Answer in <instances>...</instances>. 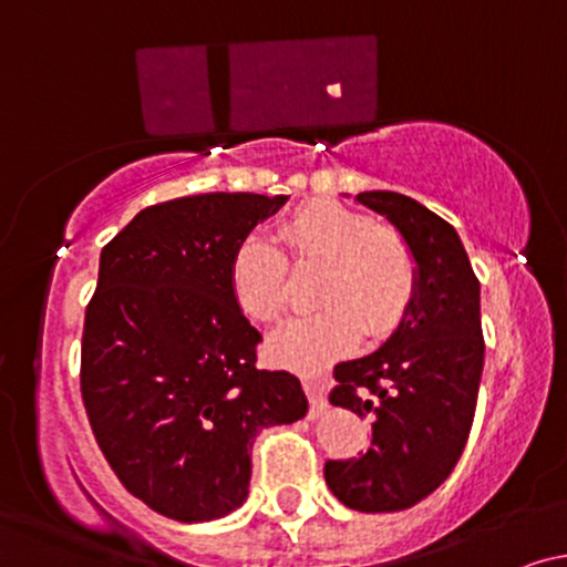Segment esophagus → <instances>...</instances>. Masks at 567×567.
Returning <instances> with one entry per match:
<instances>
[{
  "label": "esophagus",
  "mask_w": 567,
  "mask_h": 567,
  "mask_svg": "<svg viewBox=\"0 0 567 567\" xmlns=\"http://www.w3.org/2000/svg\"><path fill=\"white\" fill-rule=\"evenodd\" d=\"M303 392H306V396H309V402H311V415L320 413V410L324 408V392H322L320 383H317V381H303Z\"/></svg>",
  "instance_id": "esophagus-1"
}]
</instances>
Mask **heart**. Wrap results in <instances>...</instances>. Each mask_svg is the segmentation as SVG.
I'll use <instances>...</instances> for the list:
<instances>
[{"mask_svg": "<svg viewBox=\"0 0 567 567\" xmlns=\"http://www.w3.org/2000/svg\"><path fill=\"white\" fill-rule=\"evenodd\" d=\"M275 244L261 231L239 243L231 290L247 317L277 322L290 303V266H317L309 315L279 328L269 341L277 365L315 370L354 349L362 333L386 336L415 296V261L392 229L336 202H311L277 226Z\"/></svg>", "mask_w": 567, "mask_h": 567, "instance_id": "obj_1", "label": "heart"}]
</instances>
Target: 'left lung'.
<instances>
[{
	"label": "left lung",
	"mask_w": 567,
	"mask_h": 567,
	"mask_svg": "<svg viewBox=\"0 0 567 567\" xmlns=\"http://www.w3.org/2000/svg\"><path fill=\"white\" fill-rule=\"evenodd\" d=\"M415 261V296L396 333L373 354L333 370V405L373 421L370 447L328 461L324 480L357 512H400L434 493L464 453L477 408L485 341L480 279L458 234L396 192H362Z\"/></svg>",
	"instance_id": "8db88e82"
}]
</instances>
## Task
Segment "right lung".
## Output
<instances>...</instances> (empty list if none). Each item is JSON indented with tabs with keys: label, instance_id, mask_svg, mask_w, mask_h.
<instances>
[{
	"label": "right lung",
	"instance_id": "add662e5",
	"mask_svg": "<svg viewBox=\"0 0 567 567\" xmlns=\"http://www.w3.org/2000/svg\"><path fill=\"white\" fill-rule=\"evenodd\" d=\"M285 194H194L146 207L101 250L84 311L80 389L120 483L178 523L243 506L264 426L303 419L288 370H258L261 333L231 290V258Z\"/></svg>",
	"mask_w": 567,
	"mask_h": 567
}]
</instances>
